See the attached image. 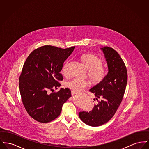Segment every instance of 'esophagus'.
<instances>
[{"mask_svg": "<svg viewBox=\"0 0 149 149\" xmlns=\"http://www.w3.org/2000/svg\"><path fill=\"white\" fill-rule=\"evenodd\" d=\"M78 93L76 92H74V91H71V94L72 95H75V94H77Z\"/></svg>", "mask_w": 149, "mask_h": 149, "instance_id": "obj_1", "label": "esophagus"}]
</instances>
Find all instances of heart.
I'll list each match as a JSON object with an SVG mask.
<instances>
[{
    "label": "heart",
    "instance_id": "heart-1",
    "mask_svg": "<svg viewBox=\"0 0 149 149\" xmlns=\"http://www.w3.org/2000/svg\"><path fill=\"white\" fill-rule=\"evenodd\" d=\"M81 60L88 70V75L96 84L103 81L108 74L107 66L102 64V60L99 57L92 54H85L81 57ZM68 62L64 65L62 70L63 74L66 76L68 74L66 67ZM91 85V82L85 79L74 78L68 81L66 86L74 92H79L85 90Z\"/></svg>",
    "mask_w": 149,
    "mask_h": 149
}]
</instances>
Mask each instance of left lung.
Segmentation results:
<instances>
[{
	"label": "left lung",
	"instance_id": "obj_1",
	"mask_svg": "<svg viewBox=\"0 0 149 149\" xmlns=\"http://www.w3.org/2000/svg\"><path fill=\"white\" fill-rule=\"evenodd\" d=\"M101 49L108 64V75L89 90L97 97V104L89 112L79 113L82 121L93 127L101 126L113 117L122 100L127 83L126 66L118 53L107 46Z\"/></svg>",
	"mask_w": 149,
	"mask_h": 149
}]
</instances>
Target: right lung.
<instances>
[{"mask_svg":"<svg viewBox=\"0 0 149 149\" xmlns=\"http://www.w3.org/2000/svg\"><path fill=\"white\" fill-rule=\"evenodd\" d=\"M74 48L42 46L33 50L24 63L19 79L20 93L26 111L35 120L41 123L54 120L71 97L68 88L53 92L61 86L64 78L60 71Z\"/></svg>","mask_w":149,"mask_h":149,"instance_id":"obj_1","label":"right lung"}]
</instances>
